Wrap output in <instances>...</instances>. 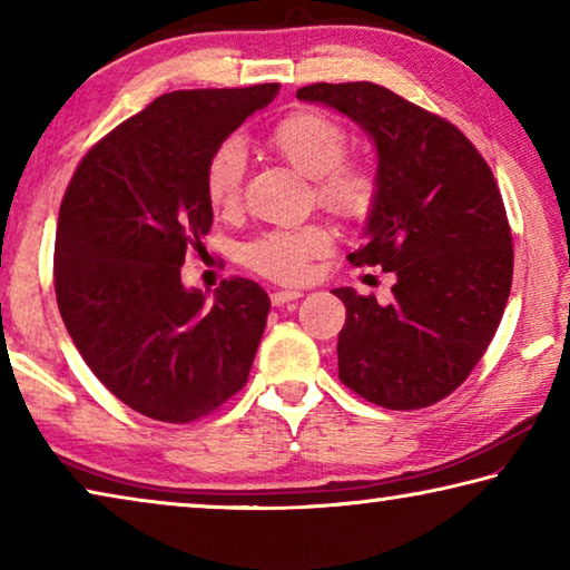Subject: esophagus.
<instances>
[{"instance_id":"esophagus-1","label":"esophagus","mask_w":570,"mask_h":570,"mask_svg":"<svg viewBox=\"0 0 570 570\" xmlns=\"http://www.w3.org/2000/svg\"><path fill=\"white\" fill-rule=\"evenodd\" d=\"M302 296V292H296V288H276L272 292V304L274 306H284L288 302H294V298Z\"/></svg>"}]
</instances>
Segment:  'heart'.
Returning a JSON list of instances; mask_svg holds the SVG:
<instances>
[{"instance_id": "1", "label": "heart", "mask_w": 570, "mask_h": 570, "mask_svg": "<svg viewBox=\"0 0 570 570\" xmlns=\"http://www.w3.org/2000/svg\"><path fill=\"white\" fill-rule=\"evenodd\" d=\"M276 156L296 173L312 178L314 196L324 208L344 218H362L377 200V176L370 166L346 156V132L320 110L286 115L268 132ZM246 156L240 142L228 140L208 160L206 196L216 214H234L240 206ZM332 250V234L320 224H306L258 236L244 248V262L276 282H298L312 258Z\"/></svg>"}]
</instances>
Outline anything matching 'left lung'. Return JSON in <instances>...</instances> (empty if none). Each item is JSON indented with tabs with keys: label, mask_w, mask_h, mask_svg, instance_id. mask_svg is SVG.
I'll return each mask as SVG.
<instances>
[{
	"label": "left lung",
	"mask_w": 570,
	"mask_h": 570,
	"mask_svg": "<svg viewBox=\"0 0 570 570\" xmlns=\"http://www.w3.org/2000/svg\"><path fill=\"white\" fill-rule=\"evenodd\" d=\"M296 98L370 135L377 200L350 262L397 276L390 304L332 292L346 306L340 380L380 407H430L480 362L510 296L513 236L493 170L455 125L382 85L316 82Z\"/></svg>",
	"instance_id": "8db88e82"
}]
</instances>
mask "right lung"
<instances>
[{
	"label": "right lung",
	"instance_id": "right-lung-1",
	"mask_svg": "<svg viewBox=\"0 0 570 570\" xmlns=\"http://www.w3.org/2000/svg\"><path fill=\"white\" fill-rule=\"evenodd\" d=\"M276 92L268 82L160 95L105 135L67 186L57 306L95 377L146 417L198 420L248 380L268 294L230 276L208 298L183 286L180 266L214 224L210 156Z\"/></svg>",
	"mask_w": 570,
	"mask_h": 570
}]
</instances>
